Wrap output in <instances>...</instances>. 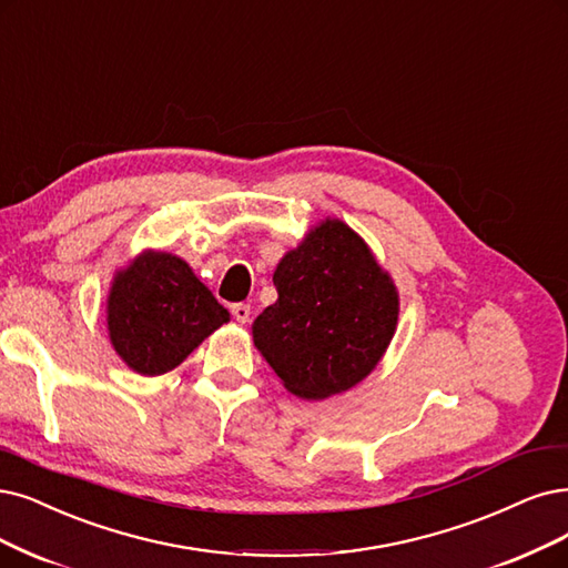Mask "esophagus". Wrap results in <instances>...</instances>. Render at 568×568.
<instances>
[{"label": "esophagus", "instance_id": "34e87169", "mask_svg": "<svg viewBox=\"0 0 568 568\" xmlns=\"http://www.w3.org/2000/svg\"><path fill=\"white\" fill-rule=\"evenodd\" d=\"M231 313H234V318L239 323H247L250 321V306L247 304H234V306H231Z\"/></svg>", "mask_w": 568, "mask_h": 568}]
</instances>
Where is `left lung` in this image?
Wrapping results in <instances>:
<instances>
[{
  "mask_svg": "<svg viewBox=\"0 0 568 568\" xmlns=\"http://www.w3.org/2000/svg\"><path fill=\"white\" fill-rule=\"evenodd\" d=\"M276 304L252 323V339L283 386L325 400L379 365L400 300L388 271L342 220L313 226L273 271Z\"/></svg>",
  "mask_w": 568,
  "mask_h": 568,
  "instance_id": "1",
  "label": "left lung"
}]
</instances>
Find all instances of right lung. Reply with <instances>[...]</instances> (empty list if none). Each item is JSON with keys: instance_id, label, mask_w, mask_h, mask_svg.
<instances>
[{"instance_id": "right-lung-1", "label": "right lung", "mask_w": 568, "mask_h": 568, "mask_svg": "<svg viewBox=\"0 0 568 568\" xmlns=\"http://www.w3.org/2000/svg\"><path fill=\"white\" fill-rule=\"evenodd\" d=\"M224 323L229 311L192 266L171 252L144 250L112 281L110 342L119 358L142 376L175 369Z\"/></svg>"}]
</instances>
